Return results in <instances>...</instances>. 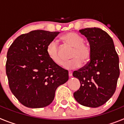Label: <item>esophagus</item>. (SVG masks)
<instances>
[{
  "label": "esophagus",
  "instance_id": "1",
  "mask_svg": "<svg viewBox=\"0 0 124 124\" xmlns=\"http://www.w3.org/2000/svg\"><path fill=\"white\" fill-rule=\"evenodd\" d=\"M68 74H69V76H70V77H71V76H72V75H73V73H72V72H71V71H69V73H68Z\"/></svg>",
  "mask_w": 124,
  "mask_h": 124
}]
</instances>
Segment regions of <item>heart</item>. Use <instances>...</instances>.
Segmentation results:
<instances>
[{"label":"heart","mask_w":124,"mask_h":124,"mask_svg":"<svg viewBox=\"0 0 124 124\" xmlns=\"http://www.w3.org/2000/svg\"><path fill=\"white\" fill-rule=\"evenodd\" d=\"M63 40L67 44L74 48L72 52L71 60L64 62L63 66L66 70H72L81 66L83 61L84 63L88 62L91 56V49L88 44L84 43L81 36L74 32H68L63 37ZM47 54L50 60L57 65L62 63L63 59L60 54V47L56 41H51L46 48Z\"/></svg>","instance_id":"obj_1"}]
</instances>
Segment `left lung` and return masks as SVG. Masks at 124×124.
Masks as SVG:
<instances>
[{"mask_svg":"<svg viewBox=\"0 0 124 124\" xmlns=\"http://www.w3.org/2000/svg\"><path fill=\"white\" fill-rule=\"evenodd\" d=\"M79 32L87 38L91 49L90 61L73 76L81 86L74 97L81 105L97 107L113 96L120 74L119 59L113 40L99 28H86Z\"/></svg>","mask_w":124,"mask_h":124,"instance_id":"left-lung-1","label":"left lung"}]
</instances>
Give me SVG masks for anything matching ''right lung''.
Returning a JSON list of instances; mask_svg holds the SVG:
<instances>
[{
  "label": "right lung",
  "instance_id": "obj_1",
  "mask_svg": "<svg viewBox=\"0 0 124 124\" xmlns=\"http://www.w3.org/2000/svg\"><path fill=\"white\" fill-rule=\"evenodd\" d=\"M59 33L33 30L17 37L8 48L6 74L9 87L26 107L50 105L57 87L68 80V71L54 64L47 54V46Z\"/></svg>",
  "mask_w": 124,
  "mask_h": 124
}]
</instances>
